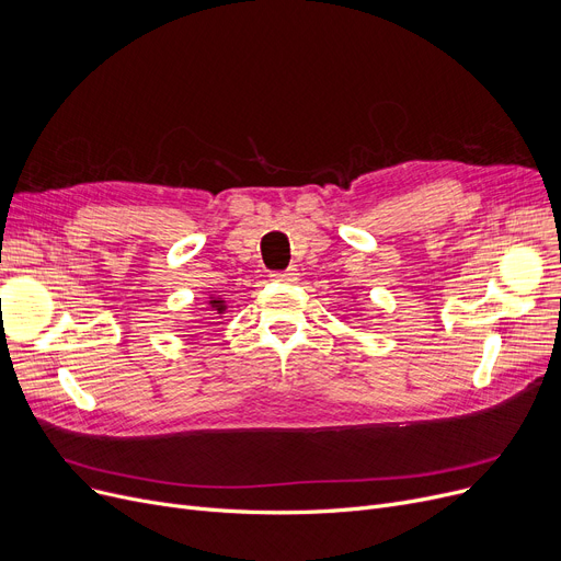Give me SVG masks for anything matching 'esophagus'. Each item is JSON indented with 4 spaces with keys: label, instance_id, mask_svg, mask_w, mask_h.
I'll return each instance as SVG.
<instances>
[{
    "label": "esophagus",
    "instance_id": "esophagus-1",
    "mask_svg": "<svg viewBox=\"0 0 561 561\" xmlns=\"http://www.w3.org/2000/svg\"><path fill=\"white\" fill-rule=\"evenodd\" d=\"M271 277H273L275 282H284V284L298 282V273H296V268H288V271H275V273H271Z\"/></svg>",
    "mask_w": 561,
    "mask_h": 561
}]
</instances>
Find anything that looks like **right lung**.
Listing matches in <instances>:
<instances>
[{"label": "right lung", "instance_id": "add662e5", "mask_svg": "<svg viewBox=\"0 0 561 561\" xmlns=\"http://www.w3.org/2000/svg\"><path fill=\"white\" fill-rule=\"evenodd\" d=\"M209 307H214L211 311L222 313V311H225V300H222V298H211V300H209Z\"/></svg>", "mask_w": 561, "mask_h": 561}]
</instances>
